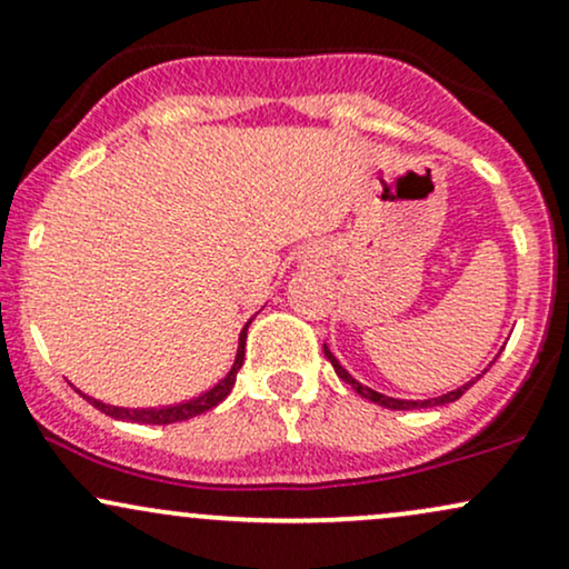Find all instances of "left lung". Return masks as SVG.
Segmentation results:
<instances>
[{
	"instance_id": "obj_1",
	"label": "left lung",
	"mask_w": 569,
	"mask_h": 569,
	"mask_svg": "<svg viewBox=\"0 0 569 569\" xmlns=\"http://www.w3.org/2000/svg\"><path fill=\"white\" fill-rule=\"evenodd\" d=\"M323 352H326V358H329L331 361V367H335V371H337V377L339 380H345L350 385L352 390H356L358 396H363V398H369V401H375V403H380V407H385V409H428V407H443V403H452V401H457V398H460L462 393H466L468 388H471V385L479 380L481 375H485V371H481L479 377H476V380H471V382H466V385H460V388L457 390H449V393H443V396H436V398H428V401H403V398H390V396H382V393H377V390H371V388H367V385H361L356 380V377H350L348 371H345V367L342 363L337 361L335 356H331V350L326 348L323 345ZM489 367H492V363H489Z\"/></svg>"
}]
</instances>
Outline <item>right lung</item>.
I'll use <instances>...</instances> for the list:
<instances>
[{
    "instance_id": "obj_1",
    "label": "right lung",
    "mask_w": 569,
    "mask_h": 569,
    "mask_svg": "<svg viewBox=\"0 0 569 569\" xmlns=\"http://www.w3.org/2000/svg\"><path fill=\"white\" fill-rule=\"evenodd\" d=\"M248 323L243 326V331H240L238 356H234L232 369L227 371L224 380H219L211 390H206V393L198 398H189V401H184V403H173V407H160V409H122V407H112V403L96 401V398H90V396H84V398H88V401L93 403L98 411L114 417V420L143 422V426H171V422H181V420H189V417H198V415H202V411L213 409L217 403L224 401V398L230 396V390L234 388V380H238V371H240V367H243V358H246Z\"/></svg>"
}]
</instances>
